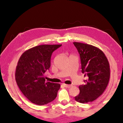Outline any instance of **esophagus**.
<instances>
[{
	"mask_svg": "<svg viewBox=\"0 0 123 123\" xmlns=\"http://www.w3.org/2000/svg\"><path fill=\"white\" fill-rule=\"evenodd\" d=\"M63 86H64L66 88H71L72 87V85H67V84H65V83H64L63 84Z\"/></svg>",
	"mask_w": 123,
	"mask_h": 123,
	"instance_id": "1",
	"label": "esophagus"
}]
</instances>
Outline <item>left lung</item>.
Instances as JSON below:
<instances>
[{
	"label": "left lung",
	"instance_id": "1",
	"mask_svg": "<svg viewBox=\"0 0 123 123\" xmlns=\"http://www.w3.org/2000/svg\"><path fill=\"white\" fill-rule=\"evenodd\" d=\"M79 52L81 72L88 79L79 86L80 93L75 100L80 103L93 101L103 93L110 78V67L107 59L101 49L89 44L74 42Z\"/></svg>",
	"mask_w": 123,
	"mask_h": 123
}]
</instances>
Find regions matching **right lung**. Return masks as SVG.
Masks as SVG:
<instances>
[{"label": "right lung", "instance_id": "right-lung-1", "mask_svg": "<svg viewBox=\"0 0 123 123\" xmlns=\"http://www.w3.org/2000/svg\"><path fill=\"white\" fill-rule=\"evenodd\" d=\"M62 45H41L26 51L18 60L15 79L19 89L31 102L44 105L54 100L59 83L45 81L44 74L49 70L53 52Z\"/></svg>", "mask_w": 123, "mask_h": 123}]
</instances>
